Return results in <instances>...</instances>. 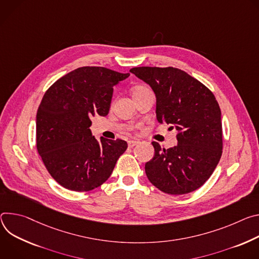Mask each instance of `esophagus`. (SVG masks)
Segmentation results:
<instances>
[{
	"mask_svg": "<svg viewBox=\"0 0 259 259\" xmlns=\"http://www.w3.org/2000/svg\"><path fill=\"white\" fill-rule=\"evenodd\" d=\"M139 143V141H137V140H130L128 141V147H134V146H136L137 144Z\"/></svg>",
	"mask_w": 259,
	"mask_h": 259,
	"instance_id": "obj_1",
	"label": "esophagus"
}]
</instances>
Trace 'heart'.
Masks as SVG:
<instances>
[{"label": "heart", "mask_w": 259, "mask_h": 259, "mask_svg": "<svg viewBox=\"0 0 259 259\" xmlns=\"http://www.w3.org/2000/svg\"><path fill=\"white\" fill-rule=\"evenodd\" d=\"M149 89H147L146 86L144 85H138V86H135V88L133 89V96H134V99L138 98V97H141L143 95H145L147 93H149Z\"/></svg>", "instance_id": "1"}]
</instances>
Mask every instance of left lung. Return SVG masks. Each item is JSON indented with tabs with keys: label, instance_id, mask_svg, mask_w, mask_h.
<instances>
[{
	"label": "left lung",
	"instance_id": "8db88e82",
	"mask_svg": "<svg viewBox=\"0 0 259 259\" xmlns=\"http://www.w3.org/2000/svg\"><path fill=\"white\" fill-rule=\"evenodd\" d=\"M130 72L153 90L158 122L178 131L173 148L152 142L155 154L145 164L149 181L167 194L196 190L211 177L222 154L221 111L215 96L177 68L137 67Z\"/></svg>",
	"mask_w": 259,
	"mask_h": 259
}]
</instances>
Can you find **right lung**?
I'll return each instance as SVG.
<instances>
[{
    "label": "right lung",
    "instance_id": "right-lung-1",
    "mask_svg": "<svg viewBox=\"0 0 259 259\" xmlns=\"http://www.w3.org/2000/svg\"><path fill=\"white\" fill-rule=\"evenodd\" d=\"M128 76L104 67H81L46 91L37 112V150L63 187L80 192L101 186L126 150L125 141H98L90 126L93 116L109 113L113 86Z\"/></svg>",
    "mask_w": 259,
    "mask_h": 259
}]
</instances>
